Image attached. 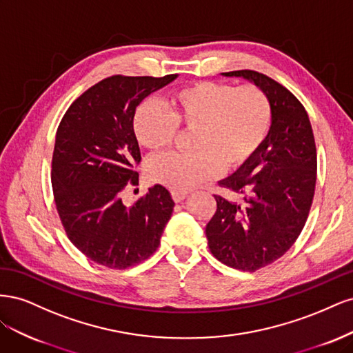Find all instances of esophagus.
I'll return each mask as SVG.
<instances>
[{
    "instance_id": "esophagus-1",
    "label": "esophagus",
    "mask_w": 353,
    "mask_h": 353,
    "mask_svg": "<svg viewBox=\"0 0 353 353\" xmlns=\"http://www.w3.org/2000/svg\"><path fill=\"white\" fill-rule=\"evenodd\" d=\"M170 196H172L175 203H179V201H183L187 197V193H181V191H172V193H170Z\"/></svg>"
}]
</instances>
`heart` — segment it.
Wrapping results in <instances>:
<instances>
[{
	"label": "heart",
	"instance_id": "b5f03b06",
	"mask_svg": "<svg viewBox=\"0 0 353 353\" xmlns=\"http://www.w3.org/2000/svg\"><path fill=\"white\" fill-rule=\"evenodd\" d=\"M272 110L266 94L254 85L234 87L199 81L170 91L162 105L145 100L132 114L138 144L159 152L172 144L176 130H191L187 153L152 159L147 174L172 191H188L223 172L248 165L270 134Z\"/></svg>",
	"mask_w": 353,
	"mask_h": 353
}]
</instances>
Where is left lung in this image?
I'll list each match as a JSON object with an SVG mask.
<instances>
[{"label": "left lung", "mask_w": 353, "mask_h": 353, "mask_svg": "<svg viewBox=\"0 0 353 353\" xmlns=\"http://www.w3.org/2000/svg\"><path fill=\"white\" fill-rule=\"evenodd\" d=\"M225 77L254 82L272 110L268 137L248 165L221 181L231 196L213 194L206 225L212 254L234 270L254 272L292 248L305 227L316 183V147L303 104L280 82L254 70Z\"/></svg>", "instance_id": "left-lung-1"}]
</instances>
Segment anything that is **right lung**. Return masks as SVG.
I'll use <instances>...</instances> for the list:
<instances>
[{"mask_svg": "<svg viewBox=\"0 0 353 353\" xmlns=\"http://www.w3.org/2000/svg\"><path fill=\"white\" fill-rule=\"evenodd\" d=\"M175 78L113 74L81 94L57 128L51 184L61 225L74 248L110 270L150 258L172 215L175 203L162 185L148 188L132 206L121 194L138 184L137 105Z\"/></svg>", "mask_w": 353, "mask_h": 353, "instance_id": "obj_1", "label": "right lung"}]
</instances>
